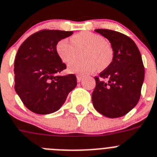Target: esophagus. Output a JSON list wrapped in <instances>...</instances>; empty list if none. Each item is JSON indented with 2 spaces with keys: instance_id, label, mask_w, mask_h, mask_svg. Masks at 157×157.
<instances>
[{
  "instance_id": "esophagus-1",
  "label": "esophagus",
  "mask_w": 157,
  "mask_h": 157,
  "mask_svg": "<svg viewBox=\"0 0 157 157\" xmlns=\"http://www.w3.org/2000/svg\"><path fill=\"white\" fill-rule=\"evenodd\" d=\"M77 80H78V81H80V80L83 79V75L77 74Z\"/></svg>"
}]
</instances>
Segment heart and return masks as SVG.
<instances>
[{"label":"heart","instance_id":"b5f03b06","mask_svg":"<svg viewBox=\"0 0 157 157\" xmlns=\"http://www.w3.org/2000/svg\"><path fill=\"white\" fill-rule=\"evenodd\" d=\"M67 39L60 40L56 45V52L62 62L70 63L77 55V51L84 50L82 61L69 64L70 73L88 74L96 69L108 67L114 58V50L111 43L105 40L101 35L91 31H81Z\"/></svg>","mask_w":157,"mask_h":157}]
</instances>
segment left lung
<instances>
[{"mask_svg": "<svg viewBox=\"0 0 157 157\" xmlns=\"http://www.w3.org/2000/svg\"><path fill=\"white\" fill-rule=\"evenodd\" d=\"M95 31L111 42L114 58L108 67L95 77L92 103L104 116L119 118L131 111L141 96L144 78L141 53L127 35L108 29Z\"/></svg>", "mask_w": 157, "mask_h": 157, "instance_id": "1", "label": "left lung"}]
</instances>
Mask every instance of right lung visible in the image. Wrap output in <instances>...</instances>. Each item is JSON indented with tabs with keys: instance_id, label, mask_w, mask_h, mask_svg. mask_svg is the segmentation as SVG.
I'll list each match as a JSON object with an SVG mask.
<instances>
[{
	"instance_id": "obj_1",
	"label": "right lung",
	"mask_w": 157,
	"mask_h": 157,
	"mask_svg": "<svg viewBox=\"0 0 157 157\" xmlns=\"http://www.w3.org/2000/svg\"><path fill=\"white\" fill-rule=\"evenodd\" d=\"M73 31L42 30L22 43L14 63L15 90L28 110L48 114L59 110L77 86L74 74L59 76L66 65L56 52V45Z\"/></svg>"
}]
</instances>
